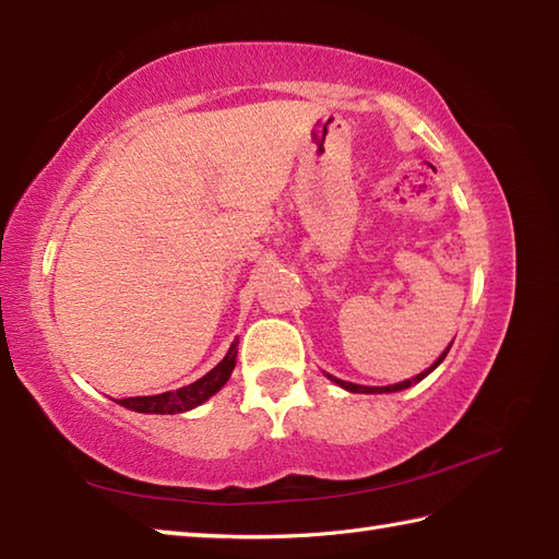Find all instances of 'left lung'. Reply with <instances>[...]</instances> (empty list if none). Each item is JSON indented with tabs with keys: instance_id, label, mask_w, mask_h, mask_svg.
<instances>
[{
	"instance_id": "8db88e82",
	"label": "left lung",
	"mask_w": 559,
	"mask_h": 559,
	"mask_svg": "<svg viewBox=\"0 0 559 559\" xmlns=\"http://www.w3.org/2000/svg\"><path fill=\"white\" fill-rule=\"evenodd\" d=\"M449 349H451V345L447 347V352H443V355H441V357H439L435 364H431V367H429L427 371L417 373L415 379H407V381H403V383H395V385H381V389H371V385H357V383H349V381H340V379H333V376H328V379H330V381H335L337 385H343V389H345V391H349V393H393V391H403V389H409V385H413V383L423 381L427 373L435 371V369L439 367V364L443 361V357L449 355Z\"/></svg>"
}]
</instances>
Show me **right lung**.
Listing matches in <instances>:
<instances>
[{
	"label": "right lung",
	"mask_w": 559,
	"mask_h": 559,
	"mask_svg": "<svg viewBox=\"0 0 559 559\" xmlns=\"http://www.w3.org/2000/svg\"><path fill=\"white\" fill-rule=\"evenodd\" d=\"M236 345H238V340H234L229 352H226V357L195 383L183 385V389H178V391L158 393V395L122 397V401H118V403L122 407L134 409V413H152V415H176V413H186V409L198 407L207 401L210 395L219 391L226 381H229V376L236 367V355H238Z\"/></svg>",
	"instance_id": "add662e5"
}]
</instances>
